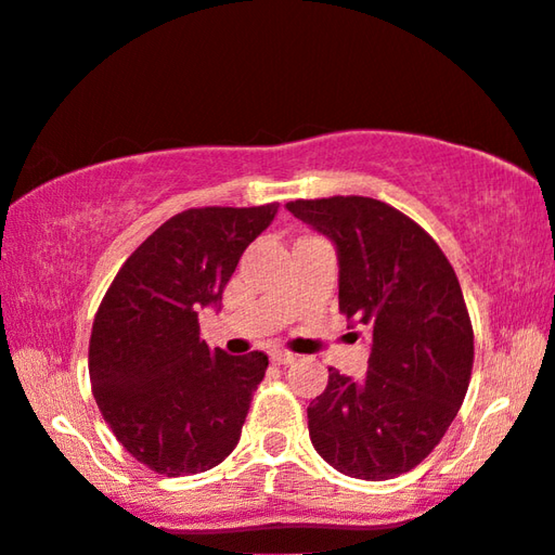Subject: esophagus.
<instances>
[{"mask_svg":"<svg viewBox=\"0 0 555 555\" xmlns=\"http://www.w3.org/2000/svg\"><path fill=\"white\" fill-rule=\"evenodd\" d=\"M295 353H289V351H280V349H275V351H270V361L272 363H278V366H287V363H295Z\"/></svg>","mask_w":555,"mask_h":555,"instance_id":"1","label":"esophagus"}]
</instances>
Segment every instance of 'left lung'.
Masks as SVG:
<instances>
[{
  "instance_id": "1",
  "label": "left lung",
  "mask_w": 555,
  "mask_h": 555,
  "mask_svg": "<svg viewBox=\"0 0 555 555\" xmlns=\"http://www.w3.org/2000/svg\"><path fill=\"white\" fill-rule=\"evenodd\" d=\"M287 211L339 256V312L371 337L369 371L307 408L314 450L341 475L384 482L430 455L465 401L475 334L460 280L413 218L369 196L297 198Z\"/></svg>"
}]
</instances>
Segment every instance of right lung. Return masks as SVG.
<instances>
[{"label":"right lung","mask_w":555,"mask_h":555,"mask_svg":"<svg viewBox=\"0 0 555 555\" xmlns=\"http://www.w3.org/2000/svg\"><path fill=\"white\" fill-rule=\"evenodd\" d=\"M278 206L171 216L125 260L98 307L88 347L95 403L122 448L157 475H198L241 440L268 357L208 349L198 310L218 307Z\"/></svg>","instance_id":"right-lung-1"}]
</instances>
